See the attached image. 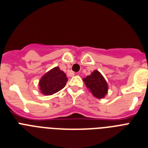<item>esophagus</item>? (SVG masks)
I'll list each match as a JSON object with an SVG mask.
<instances>
[{
    "label": "esophagus",
    "mask_w": 148,
    "mask_h": 148,
    "mask_svg": "<svg viewBox=\"0 0 148 148\" xmlns=\"http://www.w3.org/2000/svg\"><path fill=\"white\" fill-rule=\"evenodd\" d=\"M74 72H71V75H70V76H74Z\"/></svg>",
    "instance_id": "obj_1"
}]
</instances>
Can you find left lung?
<instances>
[{
	"label": "left lung",
	"instance_id": "8db88e82",
	"mask_svg": "<svg viewBox=\"0 0 148 148\" xmlns=\"http://www.w3.org/2000/svg\"><path fill=\"white\" fill-rule=\"evenodd\" d=\"M84 81L89 92L97 99H103L108 93V86L99 71H94L90 75L84 78Z\"/></svg>",
	"mask_w": 148,
	"mask_h": 148
}]
</instances>
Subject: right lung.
Returning a JSON list of instances; mask_svg holds the SVG:
<instances>
[{
  "label": "right lung",
  "instance_id": "obj_1",
  "mask_svg": "<svg viewBox=\"0 0 148 148\" xmlns=\"http://www.w3.org/2000/svg\"><path fill=\"white\" fill-rule=\"evenodd\" d=\"M67 81L66 74L61 71L59 67H56L47 72L40 80V89L43 95H53L63 89Z\"/></svg>",
  "mask_w": 148,
  "mask_h": 148
}]
</instances>
